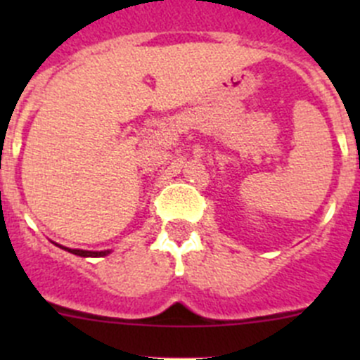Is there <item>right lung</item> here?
I'll return each instance as SVG.
<instances>
[{
    "mask_svg": "<svg viewBox=\"0 0 360 360\" xmlns=\"http://www.w3.org/2000/svg\"><path fill=\"white\" fill-rule=\"evenodd\" d=\"M69 252L76 254V256H83V257H101V256H106V254H110V250H97V252H94V250H82V249H68L64 248Z\"/></svg>",
    "mask_w": 360,
    "mask_h": 360,
    "instance_id": "add662e5",
    "label": "right lung"
}]
</instances>
